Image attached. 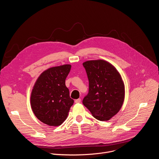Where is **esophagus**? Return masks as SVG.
Here are the masks:
<instances>
[{
	"label": "esophagus",
	"mask_w": 159,
	"mask_h": 159,
	"mask_svg": "<svg viewBox=\"0 0 159 159\" xmlns=\"http://www.w3.org/2000/svg\"><path fill=\"white\" fill-rule=\"evenodd\" d=\"M75 103H81V99L80 98H78L77 100H75Z\"/></svg>",
	"instance_id": "1"
}]
</instances>
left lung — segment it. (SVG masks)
<instances>
[{
  "instance_id": "left-lung-1",
  "label": "left lung",
  "mask_w": 159,
  "mask_h": 159,
  "mask_svg": "<svg viewBox=\"0 0 159 159\" xmlns=\"http://www.w3.org/2000/svg\"><path fill=\"white\" fill-rule=\"evenodd\" d=\"M89 80V92L83 100L92 115L100 121H108L121 109L125 99V85L116 68L103 60L83 63Z\"/></svg>"
}]
</instances>
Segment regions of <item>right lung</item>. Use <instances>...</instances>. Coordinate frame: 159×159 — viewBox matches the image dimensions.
Masks as SVG:
<instances>
[{
    "label": "right lung",
    "mask_w": 159,
    "mask_h": 159,
    "mask_svg": "<svg viewBox=\"0 0 159 159\" xmlns=\"http://www.w3.org/2000/svg\"><path fill=\"white\" fill-rule=\"evenodd\" d=\"M71 65L51 67L37 79L30 94V106L35 116L49 126H59L67 118L74 100L65 80Z\"/></svg>",
    "instance_id": "1"
}]
</instances>
